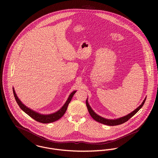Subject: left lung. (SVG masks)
<instances>
[{
    "instance_id": "left-lung-1",
    "label": "left lung",
    "mask_w": 158,
    "mask_h": 158,
    "mask_svg": "<svg viewBox=\"0 0 158 158\" xmlns=\"http://www.w3.org/2000/svg\"><path fill=\"white\" fill-rule=\"evenodd\" d=\"M145 100L146 98H145V100L143 101L142 103L137 108H136L135 111H133L132 113L128 114L127 115H125L123 117H121V118H117V119H115V120H110V119H106L105 118H103L99 115H98L96 113H94L93 111V110L91 109V108L89 106V105L88 104V100H86V106L88 108V110L89 111V113L90 114V116L95 120H96L97 122H100L101 123H103V124H105V125H109V126H115V125H121L126 122H127L130 118H131L136 113H137L139 111V110L143 106L145 102Z\"/></svg>"
}]
</instances>
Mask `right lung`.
<instances>
[{
  "label": "right lung",
  "mask_w": 158,
  "mask_h": 158,
  "mask_svg": "<svg viewBox=\"0 0 158 158\" xmlns=\"http://www.w3.org/2000/svg\"><path fill=\"white\" fill-rule=\"evenodd\" d=\"M13 94H14L15 100H16L17 103L18 104V105L19 106V107L21 108V109L26 114H27L30 117H31L32 118L35 120L36 121L39 122L40 123H48L53 122L56 120H58L61 117H63V115L64 114V113H66V111L67 110L68 105L70 103V102L71 101L73 95L76 92V90H75L70 94V95L68 98V100L66 101V102L65 103L64 106L58 111H57L56 113L52 114L43 115V114L36 113L35 111H33V110L29 109L26 106H25L23 103L20 101V100L18 98V97H17L14 88H13Z\"/></svg>",
  "instance_id": "add662e5"
}]
</instances>
